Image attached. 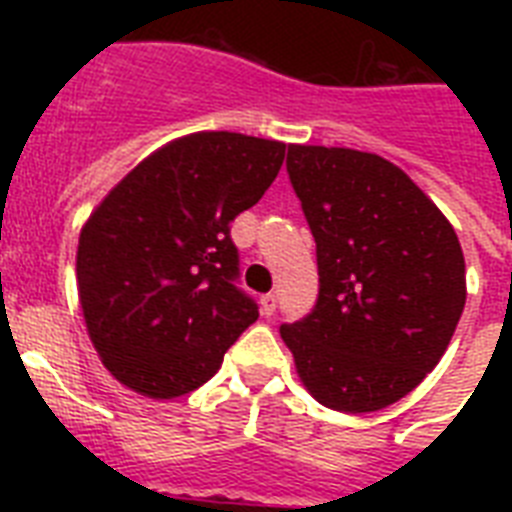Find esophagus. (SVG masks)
Instances as JSON below:
<instances>
[{"label":"esophagus","instance_id":"esophagus-1","mask_svg":"<svg viewBox=\"0 0 512 512\" xmlns=\"http://www.w3.org/2000/svg\"><path fill=\"white\" fill-rule=\"evenodd\" d=\"M276 303H279V300H276V295H273V292H268V295L260 297V311H263L265 319H271L273 313H276Z\"/></svg>","mask_w":512,"mask_h":512}]
</instances>
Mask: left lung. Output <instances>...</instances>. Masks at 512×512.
I'll list each match as a JSON object with an SVG mask.
<instances>
[{"label": "left lung", "instance_id": "1", "mask_svg": "<svg viewBox=\"0 0 512 512\" xmlns=\"http://www.w3.org/2000/svg\"><path fill=\"white\" fill-rule=\"evenodd\" d=\"M289 183L316 241L319 297L281 337L337 412H377L441 361L465 308V257L404 170L353 148L289 146Z\"/></svg>", "mask_w": 512, "mask_h": 512}]
</instances>
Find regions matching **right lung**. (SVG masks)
Wrapping results in <instances>:
<instances>
[{"label": "right lung", "instance_id": "obj_1", "mask_svg": "<svg viewBox=\"0 0 512 512\" xmlns=\"http://www.w3.org/2000/svg\"><path fill=\"white\" fill-rule=\"evenodd\" d=\"M284 148L239 132L185 135L143 159L84 223L79 303L92 345L127 388L191 393L257 321L231 223L271 188Z\"/></svg>", "mask_w": 512, "mask_h": 512}]
</instances>
